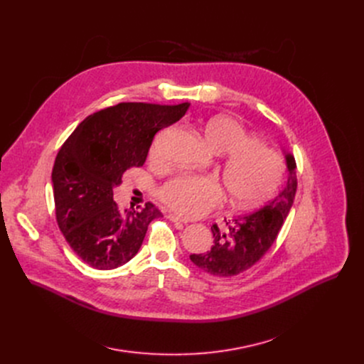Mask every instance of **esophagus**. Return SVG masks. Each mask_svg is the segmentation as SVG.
<instances>
[{"label":"esophagus","instance_id":"esophagus-1","mask_svg":"<svg viewBox=\"0 0 364 364\" xmlns=\"http://www.w3.org/2000/svg\"><path fill=\"white\" fill-rule=\"evenodd\" d=\"M168 219H170L171 222H174V223H187V220L181 219L180 216H177V215H174V213H170V215H168Z\"/></svg>","mask_w":364,"mask_h":364}]
</instances>
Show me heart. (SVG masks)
<instances>
[{"label":"heart","mask_w":364,"mask_h":364,"mask_svg":"<svg viewBox=\"0 0 364 364\" xmlns=\"http://www.w3.org/2000/svg\"><path fill=\"white\" fill-rule=\"evenodd\" d=\"M204 136L212 148L228 154L223 164V183L230 201L239 207H255L271 198L279 188L285 164L281 155L259 144L246 128L230 117H216L204 127ZM161 138L149 151L151 160L161 157ZM160 198L184 218H200L223 201L220 183L210 176L180 174L159 190Z\"/></svg>","instance_id":"1"}]
</instances>
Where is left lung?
<instances>
[{"label":"left lung","instance_id":"8db88e82","mask_svg":"<svg viewBox=\"0 0 364 364\" xmlns=\"http://www.w3.org/2000/svg\"><path fill=\"white\" fill-rule=\"evenodd\" d=\"M288 183L262 209L212 226L213 246L204 253L190 255L191 262L215 277H235L252 268L277 240L296 193L295 160L287 155Z\"/></svg>","mask_w":364,"mask_h":364}]
</instances>
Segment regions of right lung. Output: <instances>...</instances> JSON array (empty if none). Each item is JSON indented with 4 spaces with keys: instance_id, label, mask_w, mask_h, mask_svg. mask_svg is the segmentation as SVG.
<instances>
[{
    "instance_id": "right-lung-1",
    "label": "right lung",
    "mask_w": 364,
    "mask_h": 364,
    "mask_svg": "<svg viewBox=\"0 0 364 364\" xmlns=\"http://www.w3.org/2000/svg\"><path fill=\"white\" fill-rule=\"evenodd\" d=\"M187 108V103L121 102L89 115L60 146L51 173L56 222L89 267L107 271L127 264L148 225L163 218L151 201L139 210H121L114 188L127 170L144 166L155 134Z\"/></svg>"
}]
</instances>
